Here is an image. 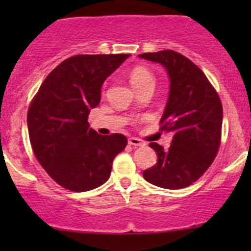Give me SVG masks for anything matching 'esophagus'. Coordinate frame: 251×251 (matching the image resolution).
Wrapping results in <instances>:
<instances>
[{"mask_svg":"<svg viewBox=\"0 0 251 251\" xmlns=\"http://www.w3.org/2000/svg\"><path fill=\"white\" fill-rule=\"evenodd\" d=\"M128 144L132 146H144L145 145V143H143L142 140L138 139V138H134V137L128 138Z\"/></svg>","mask_w":251,"mask_h":251,"instance_id":"34e87169","label":"esophagus"}]
</instances>
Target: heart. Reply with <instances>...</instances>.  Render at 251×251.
<instances>
[{
    "instance_id": "1",
    "label": "heart",
    "mask_w": 251,
    "mask_h": 251,
    "mask_svg": "<svg viewBox=\"0 0 251 251\" xmlns=\"http://www.w3.org/2000/svg\"><path fill=\"white\" fill-rule=\"evenodd\" d=\"M129 81H131L132 87L135 88L148 82H153V76L145 67L138 66V67H134L129 73Z\"/></svg>"
}]
</instances>
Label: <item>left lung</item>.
Masks as SVG:
<instances>
[{"mask_svg":"<svg viewBox=\"0 0 251 251\" xmlns=\"http://www.w3.org/2000/svg\"><path fill=\"white\" fill-rule=\"evenodd\" d=\"M138 57L160 63L168 73L170 91L160 128L174 134L169 150L150 144L158 160L143 176L163 189L186 188L208 170L217 154L223 122L220 97L205 74L177 51L165 50Z\"/></svg>","mask_w":251,"mask_h":251,"instance_id":"1","label":"left lung"}]
</instances>
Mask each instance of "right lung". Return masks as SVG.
<instances>
[{
  "label": "right lung",
  "instance_id": "add662e5",
  "mask_svg": "<svg viewBox=\"0 0 251 251\" xmlns=\"http://www.w3.org/2000/svg\"><path fill=\"white\" fill-rule=\"evenodd\" d=\"M128 56H72L48 74L31 101L27 116L31 148L62 188L85 192L102 185L113 159L125 149V135L98 134L87 119L99 105L102 83Z\"/></svg>",
  "mask_w": 251,
  "mask_h": 251
}]
</instances>
